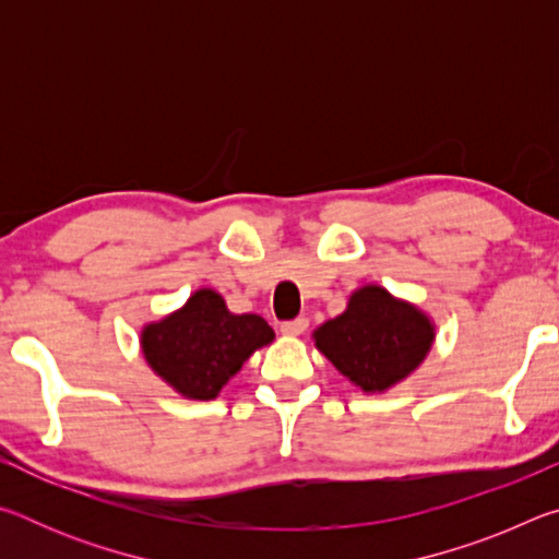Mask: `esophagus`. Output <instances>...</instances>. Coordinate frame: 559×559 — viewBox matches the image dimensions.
<instances>
[{
  "instance_id": "esophagus-1",
  "label": "esophagus",
  "mask_w": 559,
  "mask_h": 559,
  "mask_svg": "<svg viewBox=\"0 0 559 559\" xmlns=\"http://www.w3.org/2000/svg\"><path fill=\"white\" fill-rule=\"evenodd\" d=\"M306 328H308V318H293V320H283L281 333L283 335H300V333H306Z\"/></svg>"
}]
</instances>
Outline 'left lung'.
<instances>
[{
  "label": "left lung",
  "mask_w": 559,
  "mask_h": 559,
  "mask_svg": "<svg viewBox=\"0 0 559 559\" xmlns=\"http://www.w3.org/2000/svg\"><path fill=\"white\" fill-rule=\"evenodd\" d=\"M433 328L409 302L380 286L349 298L343 316L316 330V345L362 392H382L416 370L431 347Z\"/></svg>",
  "instance_id": "left-lung-1"
}]
</instances>
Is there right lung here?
<instances>
[{
  "label": "right lung",
  "mask_w": 559,
  "mask_h": 559,
  "mask_svg": "<svg viewBox=\"0 0 559 559\" xmlns=\"http://www.w3.org/2000/svg\"><path fill=\"white\" fill-rule=\"evenodd\" d=\"M273 340L261 316H234L214 290H197L177 310L143 333L150 367L192 400H214L257 347Z\"/></svg>",
  "instance_id": "add662e5"
}]
</instances>
